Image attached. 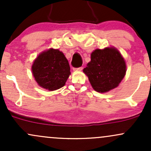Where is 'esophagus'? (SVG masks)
I'll return each mask as SVG.
<instances>
[{
  "label": "esophagus",
  "instance_id": "1",
  "mask_svg": "<svg viewBox=\"0 0 151 151\" xmlns=\"http://www.w3.org/2000/svg\"><path fill=\"white\" fill-rule=\"evenodd\" d=\"M83 70V67H78V68H73L74 72H77V71H81Z\"/></svg>",
  "mask_w": 151,
  "mask_h": 151
}]
</instances>
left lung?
<instances>
[{
  "mask_svg": "<svg viewBox=\"0 0 151 151\" xmlns=\"http://www.w3.org/2000/svg\"><path fill=\"white\" fill-rule=\"evenodd\" d=\"M83 72L95 91L104 93L117 87L124 79L126 62L115 47L96 49L91 54V61Z\"/></svg>",
  "mask_w": 151,
  "mask_h": 151,
  "instance_id": "1",
  "label": "left lung"
}]
</instances>
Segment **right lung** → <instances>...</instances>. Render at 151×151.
<instances>
[{
	"label": "right lung",
	"instance_id": "1",
	"mask_svg": "<svg viewBox=\"0 0 151 151\" xmlns=\"http://www.w3.org/2000/svg\"><path fill=\"white\" fill-rule=\"evenodd\" d=\"M32 72L38 85L49 91H55L65 86L71 74L65 55L53 48L38 55L32 64Z\"/></svg>",
	"mask_w": 151,
	"mask_h": 151
}]
</instances>
